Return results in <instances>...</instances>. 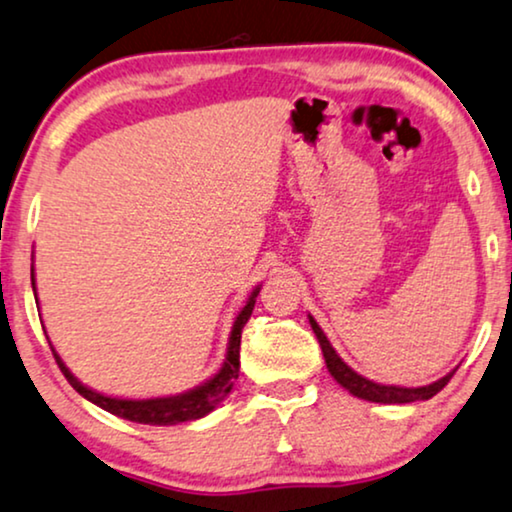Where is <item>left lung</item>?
<instances>
[{
	"instance_id": "8db88e82",
	"label": "left lung",
	"mask_w": 512,
	"mask_h": 512,
	"mask_svg": "<svg viewBox=\"0 0 512 512\" xmlns=\"http://www.w3.org/2000/svg\"><path fill=\"white\" fill-rule=\"evenodd\" d=\"M309 323L313 327V332H316L318 337V344L320 349H323V358H325V365L327 370H330L332 377H335L337 384H342L346 391L351 395H356V398H363V400H370V403H381V405H403V403H417V400H428L433 398L435 393H440L442 388L447 386V381L452 379V374L456 370H452L445 377L433 381V384L428 386H419V388H405V386H386V384H374V381L365 379L363 374L353 372L349 365L344 363L342 358L337 356V351L332 349V344L327 342L325 332L320 330V325L313 320V316H309Z\"/></svg>"
}]
</instances>
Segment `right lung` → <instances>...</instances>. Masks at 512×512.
<instances>
[{"mask_svg":"<svg viewBox=\"0 0 512 512\" xmlns=\"http://www.w3.org/2000/svg\"><path fill=\"white\" fill-rule=\"evenodd\" d=\"M32 290H34V271H32ZM260 288L252 290L248 302L238 313L234 320V327H231L229 335V346H227V358H224V365L215 377L203 381L201 386L192 388V391L168 395V398H147V400H126V398H112V395H102L98 391H91V388L81 384V381L74 377V374L67 370L63 360L51 346L53 356H56V363L60 370H63L65 379L70 381L74 391L84 395L86 400H91L93 405L102 407V410L109 414H117L121 419L135 421V424H149V426H175L182 424V421H194L206 417L215 410L217 405L227 398L231 386H234V379H238V367H241V332L245 323H248L252 309H255V297Z\"/></svg>","mask_w":512,"mask_h":512,"instance_id":"add662e5","label":"right lung"}]
</instances>
